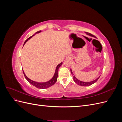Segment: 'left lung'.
Segmentation results:
<instances>
[{
	"instance_id": "8db88e82",
	"label": "left lung",
	"mask_w": 122,
	"mask_h": 122,
	"mask_svg": "<svg viewBox=\"0 0 122 122\" xmlns=\"http://www.w3.org/2000/svg\"><path fill=\"white\" fill-rule=\"evenodd\" d=\"M86 34L88 35H89L90 36H94V37H95V36L93 35L92 34H90V33L89 32H86ZM70 71H71V74L72 75H73V72L72 71V70L71 69L70 70ZM73 79H74V81L77 84L79 85V86H91V85L94 84V83H95L98 80V79L99 78L100 76L98 77V78H97L96 79H95L93 81H90V82H83V81H81L79 80L78 79H77L75 76H73Z\"/></svg>"
}]
</instances>
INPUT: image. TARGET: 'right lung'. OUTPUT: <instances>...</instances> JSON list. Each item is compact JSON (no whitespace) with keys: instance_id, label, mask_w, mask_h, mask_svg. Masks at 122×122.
<instances>
[{"instance_id":"obj_1","label":"right lung","mask_w":122,"mask_h":122,"mask_svg":"<svg viewBox=\"0 0 122 122\" xmlns=\"http://www.w3.org/2000/svg\"><path fill=\"white\" fill-rule=\"evenodd\" d=\"M41 32V30L39 31H37L36 32L35 34L32 35V36H30V37L28 38L25 41V42H24V44L26 43V42L28 40H29V39H30L32 36H35L36 34H38V33H39ZM62 62H61V63H60L59 65H57V66L56 67V70H55V73H54V75L53 76V77H52V78L51 79V80H50L49 81H48L47 82H36V81H32L31 80V79H29L28 77L25 75V73L24 72V71H23V74H24V75L25 76V78L26 79V80L28 81L30 83V84H31L32 85H33V86H36V87L37 88H48L50 86H53V85L57 81V76H58V69L59 68H60L61 67V65Z\"/></svg>"}]
</instances>
